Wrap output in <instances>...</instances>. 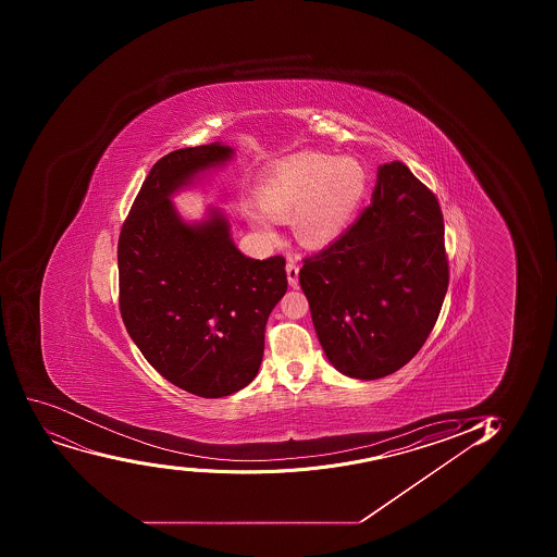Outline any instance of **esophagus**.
Listing matches in <instances>:
<instances>
[{"mask_svg":"<svg viewBox=\"0 0 557 557\" xmlns=\"http://www.w3.org/2000/svg\"><path fill=\"white\" fill-rule=\"evenodd\" d=\"M287 277H288V285L290 287L296 288L298 287L299 283V264L294 261V259H288L287 263Z\"/></svg>","mask_w":557,"mask_h":557,"instance_id":"1","label":"esophagus"}]
</instances>
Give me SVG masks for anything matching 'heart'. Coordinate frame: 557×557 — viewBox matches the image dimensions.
I'll return each mask as SVG.
<instances>
[{"label":"heart","mask_w":557,"mask_h":557,"mask_svg":"<svg viewBox=\"0 0 557 557\" xmlns=\"http://www.w3.org/2000/svg\"><path fill=\"white\" fill-rule=\"evenodd\" d=\"M261 199H245L248 225L275 236L282 218L293 216L296 236L312 247L347 231L369 193V172L350 156L298 152L277 161L261 183Z\"/></svg>","instance_id":"heart-1"}]
</instances>
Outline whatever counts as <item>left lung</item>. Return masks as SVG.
Masks as SVG:
<instances>
[{"mask_svg":"<svg viewBox=\"0 0 557 557\" xmlns=\"http://www.w3.org/2000/svg\"><path fill=\"white\" fill-rule=\"evenodd\" d=\"M443 237L434 194L401 161L381 165L370 207L299 270L334 369L380 380L419 352L448 288Z\"/></svg>","mask_w":557,"mask_h":557,"instance_id":"1","label":"left lung"}]
</instances>
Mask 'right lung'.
I'll return each mask as SVG.
<instances>
[{"mask_svg":"<svg viewBox=\"0 0 557 557\" xmlns=\"http://www.w3.org/2000/svg\"><path fill=\"white\" fill-rule=\"evenodd\" d=\"M234 152L215 141L163 156L117 243L128 336L165 380L199 397L231 396L256 377L267 320L287 293L283 256L247 258L223 210L187 221L172 203Z\"/></svg>","mask_w":557,"mask_h":557,"instance_id":"1","label":"right lung"}]
</instances>
